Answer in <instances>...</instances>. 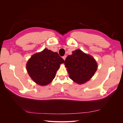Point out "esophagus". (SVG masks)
Instances as JSON below:
<instances>
[{
    "instance_id": "34e87169",
    "label": "esophagus",
    "mask_w": 123,
    "mask_h": 123,
    "mask_svg": "<svg viewBox=\"0 0 123 123\" xmlns=\"http://www.w3.org/2000/svg\"><path fill=\"white\" fill-rule=\"evenodd\" d=\"M66 57H67V56L66 55H64L63 57H63V60H66Z\"/></svg>"
}]
</instances>
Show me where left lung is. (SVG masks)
<instances>
[{
	"label": "left lung",
	"mask_w": 123,
	"mask_h": 123,
	"mask_svg": "<svg viewBox=\"0 0 123 123\" xmlns=\"http://www.w3.org/2000/svg\"><path fill=\"white\" fill-rule=\"evenodd\" d=\"M64 64L70 79L78 84H83L89 80L98 68L92 56L79 49L73 51L71 55L67 57Z\"/></svg>",
	"instance_id": "8db88e82"
}]
</instances>
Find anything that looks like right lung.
I'll use <instances>...</instances> for the list:
<instances>
[{"label":"right lung","instance_id":"right-lung-1","mask_svg":"<svg viewBox=\"0 0 123 123\" xmlns=\"http://www.w3.org/2000/svg\"><path fill=\"white\" fill-rule=\"evenodd\" d=\"M64 62L57 52L45 49L31 57L26 64V70L35 83L46 86L54 79L60 64Z\"/></svg>","mask_w":123,"mask_h":123}]
</instances>
